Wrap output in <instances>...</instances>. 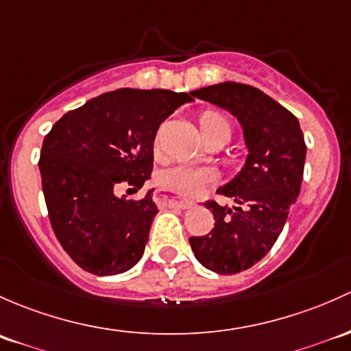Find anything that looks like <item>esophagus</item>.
Here are the masks:
<instances>
[{
  "label": "esophagus",
  "mask_w": 351,
  "mask_h": 351,
  "mask_svg": "<svg viewBox=\"0 0 351 351\" xmlns=\"http://www.w3.org/2000/svg\"><path fill=\"white\" fill-rule=\"evenodd\" d=\"M155 201L160 202V204H165V206H176V208H180V209H189L194 206L193 201L174 199V197L167 196V194H160V191H157V194H155Z\"/></svg>",
  "instance_id": "1"
}]
</instances>
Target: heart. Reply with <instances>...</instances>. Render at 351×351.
<instances>
[{
  "label": "heart",
  "mask_w": 351,
  "mask_h": 351,
  "mask_svg": "<svg viewBox=\"0 0 351 351\" xmlns=\"http://www.w3.org/2000/svg\"><path fill=\"white\" fill-rule=\"evenodd\" d=\"M216 125H228V123L218 113H204L201 117L202 132ZM157 180L162 187L182 194V196H197L206 187L215 184L216 174L208 167H193V165L179 164L162 171Z\"/></svg>",
  "instance_id": "b5f03b06"
}]
</instances>
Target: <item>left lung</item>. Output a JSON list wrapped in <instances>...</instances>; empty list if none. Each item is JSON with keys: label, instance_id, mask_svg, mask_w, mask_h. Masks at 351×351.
I'll return each instance as SVG.
<instances>
[{"label": "left lung", "instance_id": "obj_1", "mask_svg": "<svg viewBox=\"0 0 351 351\" xmlns=\"http://www.w3.org/2000/svg\"><path fill=\"white\" fill-rule=\"evenodd\" d=\"M191 95L233 114L248 152L241 171L218 189L234 204L206 202L215 228L204 237L189 238L201 265L231 276L260 262L279 238L301 191L304 135L291 111L252 86L221 82Z\"/></svg>", "mask_w": 351, "mask_h": 351}]
</instances>
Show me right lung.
Wrapping results in <instances>:
<instances>
[{
    "mask_svg": "<svg viewBox=\"0 0 351 351\" xmlns=\"http://www.w3.org/2000/svg\"><path fill=\"white\" fill-rule=\"evenodd\" d=\"M191 101L167 89H117L69 111L45 136L38 167L50 225L86 272L117 276L142 258L158 213L154 189L138 201L114 189H142L158 126Z\"/></svg>",
    "mask_w": 351,
    "mask_h": 351,
    "instance_id": "1",
    "label": "right lung"
}]
</instances>
